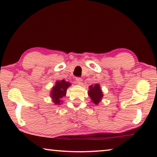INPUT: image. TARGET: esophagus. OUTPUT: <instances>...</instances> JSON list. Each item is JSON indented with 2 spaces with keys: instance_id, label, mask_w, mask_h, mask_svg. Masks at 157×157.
Wrapping results in <instances>:
<instances>
[{
  "instance_id": "34e87169",
  "label": "esophagus",
  "mask_w": 157,
  "mask_h": 157,
  "mask_svg": "<svg viewBox=\"0 0 157 157\" xmlns=\"http://www.w3.org/2000/svg\"><path fill=\"white\" fill-rule=\"evenodd\" d=\"M76 83L78 85H82L83 83V79L81 78H76Z\"/></svg>"
}]
</instances>
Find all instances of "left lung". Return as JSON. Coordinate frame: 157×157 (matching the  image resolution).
Returning a JSON list of instances; mask_svg holds the SVG:
<instances>
[{
  "label": "left lung",
  "mask_w": 157,
  "mask_h": 157,
  "mask_svg": "<svg viewBox=\"0 0 157 157\" xmlns=\"http://www.w3.org/2000/svg\"><path fill=\"white\" fill-rule=\"evenodd\" d=\"M88 95L94 104H98L101 101L104 94H103L99 84H95L94 86L92 85V86H89Z\"/></svg>",
  "instance_id": "8db88e82"
}]
</instances>
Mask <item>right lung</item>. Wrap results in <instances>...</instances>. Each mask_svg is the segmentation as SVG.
<instances>
[{
    "label": "right lung",
    "mask_w": 157,
    "mask_h": 157,
    "mask_svg": "<svg viewBox=\"0 0 157 157\" xmlns=\"http://www.w3.org/2000/svg\"><path fill=\"white\" fill-rule=\"evenodd\" d=\"M70 86L71 83L69 82L64 80L56 81L55 86L53 87L51 92V97L55 104H60V103H62L61 99L66 95L67 89Z\"/></svg>",
    "instance_id": "add662e5"
}]
</instances>
